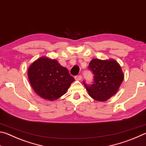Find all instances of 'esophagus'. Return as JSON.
<instances>
[{
	"label": "esophagus",
	"instance_id": "esophagus-1",
	"mask_svg": "<svg viewBox=\"0 0 146 146\" xmlns=\"http://www.w3.org/2000/svg\"><path fill=\"white\" fill-rule=\"evenodd\" d=\"M82 76L81 75H77V76H75V80H80L81 79H82Z\"/></svg>",
	"mask_w": 146,
	"mask_h": 146
}]
</instances>
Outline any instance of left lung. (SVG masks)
<instances>
[{
    "label": "left lung",
    "instance_id": "obj_1",
    "mask_svg": "<svg viewBox=\"0 0 146 146\" xmlns=\"http://www.w3.org/2000/svg\"><path fill=\"white\" fill-rule=\"evenodd\" d=\"M88 69L94 75L93 84H87L85 80L83 84L91 97L104 102L117 93L124 76L117 62L94 58L90 62Z\"/></svg>",
    "mask_w": 146,
    "mask_h": 146
}]
</instances>
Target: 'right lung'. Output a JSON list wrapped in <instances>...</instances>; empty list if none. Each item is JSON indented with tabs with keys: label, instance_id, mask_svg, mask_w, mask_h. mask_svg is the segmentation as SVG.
<instances>
[{
	"label": "right lung",
	"instance_id": "obj_1",
	"mask_svg": "<svg viewBox=\"0 0 146 146\" xmlns=\"http://www.w3.org/2000/svg\"><path fill=\"white\" fill-rule=\"evenodd\" d=\"M28 75L29 82L36 94L51 101L64 95L75 80L67 68L56 60L44 56L31 64Z\"/></svg>",
	"mask_w": 146,
	"mask_h": 146
}]
</instances>
